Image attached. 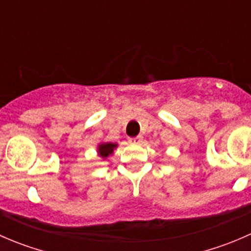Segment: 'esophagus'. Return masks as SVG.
Here are the masks:
<instances>
[{"label":"esophagus","mask_w":251,"mask_h":251,"mask_svg":"<svg viewBox=\"0 0 251 251\" xmlns=\"http://www.w3.org/2000/svg\"><path fill=\"white\" fill-rule=\"evenodd\" d=\"M142 140H143V137L142 136H136V137H130L128 138V142L132 144H140Z\"/></svg>","instance_id":"1"}]
</instances>
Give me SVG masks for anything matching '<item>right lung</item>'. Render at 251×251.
Returning a JSON list of instances; mask_svg holds the SVG:
<instances>
[{"instance_id":"1","label":"right lung","mask_w":251,"mask_h":251,"mask_svg":"<svg viewBox=\"0 0 251 251\" xmlns=\"http://www.w3.org/2000/svg\"><path fill=\"white\" fill-rule=\"evenodd\" d=\"M116 147V144L114 143H104V144H100V148H98V151H100V155L102 158H107L109 154L113 153L114 148Z\"/></svg>"}]
</instances>
